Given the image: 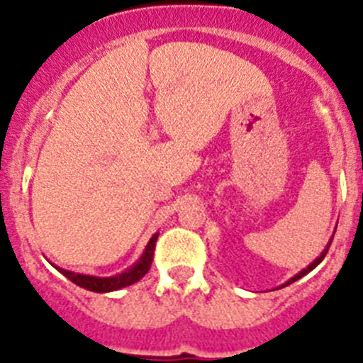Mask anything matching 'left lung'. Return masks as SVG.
Returning <instances> with one entry per match:
<instances>
[{
	"instance_id": "left-lung-1",
	"label": "left lung",
	"mask_w": 363,
	"mask_h": 363,
	"mask_svg": "<svg viewBox=\"0 0 363 363\" xmlns=\"http://www.w3.org/2000/svg\"><path fill=\"white\" fill-rule=\"evenodd\" d=\"M331 242H333V237H331V240H329V242H328V246H325V250H324V251H322V253H320V257H316V259H315V260H313V262H311V264H309V266H308V267H306V269H302V271H300V273H296V275H295V277H291V279L287 280V282H286V284H282V287H286V286H289V284L296 282V280H298V279H302V277H303V275H308L309 271H313V269H315V267H316V266H318V264H320V262H322V260H324V257H325V253H328V250H329V246H331Z\"/></svg>"
}]
</instances>
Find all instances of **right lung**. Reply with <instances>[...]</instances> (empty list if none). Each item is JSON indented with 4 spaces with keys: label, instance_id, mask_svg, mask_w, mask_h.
<instances>
[{
    "label": "right lung",
    "instance_id": "1",
    "mask_svg": "<svg viewBox=\"0 0 363 363\" xmlns=\"http://www.w3.org/2000/svg\"><path fill=\"white\" fill-rule=\"evenodd\" d=\"M157 237L159 233L153 235V237L148 240V244H146L145 251H143V255L139 257V260H137L132 267H128V269H125L123 273H119V275H113V277L83 275V273H74V271L63 269V267H57V266H55V269L60 271V273H63V275L67 277L68 280H72L76 286L84 287V289H88V291H94V293L117 291V289H121V287L132 286V284L139 282V280L148 273L150 266H152L153 251H155Z\"/></svg>",
    "mask_w": 363,
    "mask_h": 363
}]
</instances>
